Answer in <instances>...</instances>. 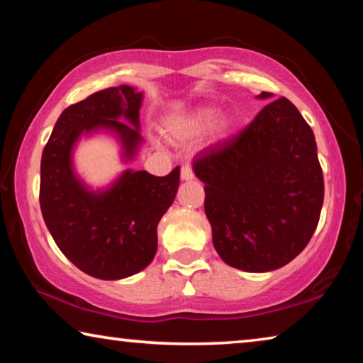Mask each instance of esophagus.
Listing matches in <instances>:
<instances>
[{
    "mask_svg": "<svg viewBox=\"0 0 363 363\" xmlns=\"http://www.w3.org/2000/svg\"><path fill=\"white\" fill-rule=\"evenodd\" d=\"M181 177L184 181H192L195 177V172L192 169L191 164H184L181 168Z\"/></svg>",
    "mask_w": 363,
    "mask_h": 363,
    "instance_id": "obj_1",
    "label": "esophagus"
}]
</instances>
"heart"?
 <instances>
[{
    "instance_id": "b5f03b06",
    "label": "heart",
    "mask_w": 363,
    "mask_h": 363,
    "mask_svg": "<svg viewBox=\"0 0 363 363\" xmlns=\"http://www.w3.org/2000/svg\"><path fill=\"white\" fill-rule=\"evenodd\" d=\"M216 119V109L213 108H199L194 113L189 114L186 119L177 121L172 124V134L177 139H189V137H195L202 134L213 124V121Z\"/></svg>"
}]
</instances>
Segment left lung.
<instances>
[{"mask_svg":"<svg viewBox=\"0 0 363 363\" xmlns=\"http://www.w3.org/2000/svg\"><path fill=\"white\" fill-rule=\"evenodd\" d=\"M194 171L205 182L213 245L229 267L272 272L312 239L323 205V171L312 128L284 96L238 134L195 155Z\"/></svg>","mask_w":363,"mask_h":363,"instance_id":"1","label":"left lung"}]
</instances>
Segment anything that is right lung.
<instances>
[{
    "instance_id": "right-lung-1",
    "label": "right lung",
    "mask_w": 363,
    "mask_h": 363,
    "mask_svg": "<svg viewBox=\"0 0 363 363\" xmlns=\"http://www.w3.org/2000/svg\"><path fill=\"white\" fill-rule=\"evenodd\" d=\"M142 94L129 85L95 91L57 118L40 164V208L56 245L79 269L99 279L142 272L157 254V228L176 197L179 166L168 176L125 171L106 192L94 194L71 169V148L84 130H116L132 157L142 137Z\"/></svg>"
}]
</instances>
